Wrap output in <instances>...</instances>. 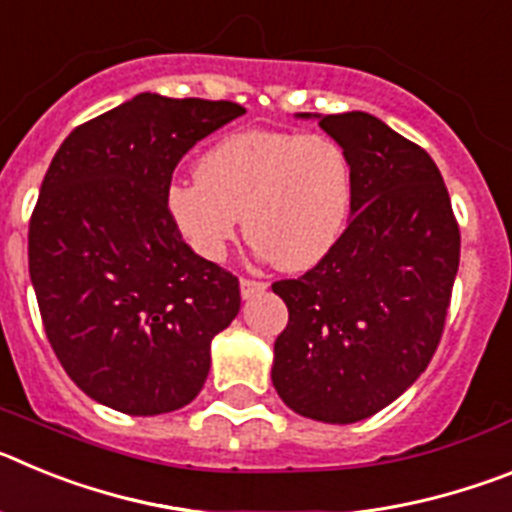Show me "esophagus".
I'll return each instance as SVG.
<instances>
[{
  "label": "esophagus",
  "mask_w": 512,
  "mask_h": 512,
  "mask_svg": "<svg viewBox=\"0 0 512 512\" xmlns=\"http://www.w3.org/2000/svg\"><path fill=\"white\" fill-rule=\"evenodd\" d=\"M266 292V282L261 279H241V297L248 300V297H256V295H264Z\"/></svg>",
  "instance_id": "34e87169"
}]
</instances>
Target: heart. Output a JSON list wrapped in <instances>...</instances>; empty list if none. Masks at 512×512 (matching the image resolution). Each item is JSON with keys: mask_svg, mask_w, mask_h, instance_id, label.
I'll return each instance as SVG.
<instances>
[{"mask_svg": "<svg viewBox=\"0 0 512 512\" xmlns=\"http://www.w3.org/2000/svg\"><path fill=\"white\" fill-rule=\"evenodd\" d=\"M354 171L338 140L323 133L241 130L197 161V179L171 182L164 205L187 246L223 261L238 225L256 251L284 271L323 261L346 228Z\"/></svg>", "mask_w": 512, "mask_h": 512, "instance_id": "1", "label": "heart"}]
</instances>
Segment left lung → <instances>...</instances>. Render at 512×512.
Returning <instances> with one entry per match:
<instances>
[{"instance_id": "obj_1", "label": "left lung", "mask_w": 512, "mask_h": 512, "mask_svg": "<svg viewBox=\"0 0 512 512\" xmlns=\"http://www.w3.org/2000/svg\"><path fill=\"white\" fill-rule=\"evenodd\" d=\"M354 171L351 220L323 261L274 282L287 328L271 382L295 413L356 423L425 372L443 336L461 235L433 158L366 112L325 115Z\"/></svg>"}]
</instances>
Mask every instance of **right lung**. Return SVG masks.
<instances>
[{"label":"right lung","mask_w":512,"mask_h":512,"mask_svg":"<svg viewBox=\"0 0 512 512\" xmlns=\"http://www.w3.org/2000/svg\"><path fill=\"white\" fill-rule=\"evenodd\" d=\"M235 102L138 94L69 133L30 215L45 336L81 392L128 415L200 395L241 287L184 243L164 205L176 164L243 115Z\"/></svg>","instance_id":"1"}]
</instances>
